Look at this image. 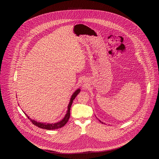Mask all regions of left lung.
I'll return each instance as SVG.
<instances>
[{
	"label": "left lung",
	"mask_w": 159,
	"mask_h": 159,
	"mask_svg": "<svg viewBox=\"0 0 159 159\" xmlns=\"http://www.w3.org/2000/svg\"><path fill=\"white\" fill-rule=\"evenodd\" d=\"M99 121H100V122H101V123H103V122H102V121H101V120H99Z\"/></svg>",
	"instance_id": "1"
}]
</instances>
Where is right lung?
<instances>
[{"mask_svg":"<svg viewBox=\"0 0 159 159\" xmlns=\"http://www.w3.org/2000/svg\"><path fill=\"white\" fill-rule=\"evenodd\" d=\"M80 92V89H78L73 93V95H72V96L71 97V99H70V102L68 104V110H67V113L65 115L64 117L61 121H58L57 123H42V122H38L37 121H35V120L31 119L26 114H24L26 115V116L32 122V123L33 125H34L35 126H38V127L40 128L45 129H47V130H52V129L61 128L63 127L67 123L68 119L70 118V108H71V106L72 105L73 100L75 99L76 96L77 95V94H79V93Z\"/></svg>","mask_w":159,"mask_h":159,"instance_id":"obj_1","label":"right lung"}]
</instances>
